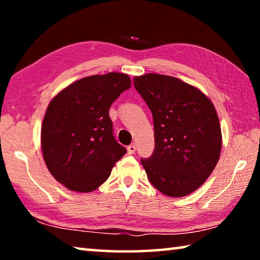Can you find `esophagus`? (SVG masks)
<instances>
[{"instance_id": "esophagus-1", "label": "esophagus", "mask_w": 260, "mask_h": 260, "mask_svg": "<svg viewBox=\"0 0 260 260\" xmlns=\"http://www.w3.org/2000/svg\"><path fill=\"white\" fill-rule=\"evenodd\" d=\"M135 150H136V146L134 143L127 147V151H128L129 155H133V153H135Z\"/></svg>"}]
</instances>
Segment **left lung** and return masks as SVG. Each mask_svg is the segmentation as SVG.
<instances>
[{"label":"left lung","mask_w":260,"mask_h":260,"mask_svg":"<svg viewBox=\"0 0 260 260\" xmlns=\"http://www.w3.org/2000/svg\"><path fill=\"white\" fill-rule=\"evenodd\" d=\"M134 87L150 109L155 149L141 158L149 181L164 195L195 191L212 173L221 150V129L211 101L178 78L148 73Z\"/></svg>","instance_id":"8db88e82"}]
</instances>
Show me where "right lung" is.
<instances>
[{"label":"right lung","instance_id":"right-lung-1","mask_svg":"<svg viewBox=\"0 0 260 260\" xmlns=\"http://www.w3.org/2000/svg\"><path fill=\"white\" fill-rule=\"evenodd\" d=\"M129 88L127 74H98L73 82L51 100L42 122L41 147L57 181L89 192L109 178L127 151L114 138L109 109Z\"/></svg>","mask_w":260,"mask_h":260}]
</instances>
